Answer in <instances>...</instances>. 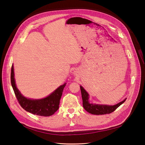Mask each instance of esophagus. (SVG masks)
<instances>
[{"label":"esophagus","mask_w":145,"mask_h":145,"mask_svg":"<svg viewBox=\"0 0 145 145\" xmlns=\"http://www.w3.org/2000/svg\"><path fill=\"white\" fill-rule=\"evenodd\" d=\"M77 74H78V71H74V74H75V75H77Z\"/></svg>","instance_id":"esophagus-1"}]
</instances>
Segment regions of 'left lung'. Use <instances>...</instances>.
I'll return each mask as SVG.
<instances>
[{
	"instance_id": "1",
	"label": "left lung",
	"mask_w": 145,
	"mask_h": 145,
	"mask_svg": "<svg viewBox=\"0 0 145 145\" xmlns=\"http://www.w3.org/2000/svg\"><path fill=\"white\" fill-rule=\"evenodd\" d=\"M80 88L82 94V101H83V107L86 111L93 115H99L109 114V113L114 112L117 108L120 106L121 104H123L127 99H124L123 101L113 105L89 103L88 93L82 87V86L80 85Z\"/></svg>"
}]
</instances>
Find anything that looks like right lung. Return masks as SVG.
<instances>
[{
    "instance_id": "1",
    "label": "right lung",
    "mask_w": 145,
    "mask_h": 145,
    "mask_svg": "<svg viewBox=\"0 0 145 145\" xmlns=\"http://www.w3.org/2000/svg\"><path fill=\"white\" fill-rule=\"evenodd\" d=\"M11 83L15 96L21 106L27 112L42 116H51L57 111L59 108L62 93L66 84L65 83L60 85L54 92L44 98L39 99L27 98L22 95L16 85L13 65L11 71Z\"/></svg>"
}]
</instances>
